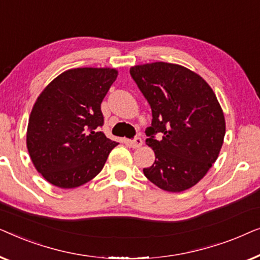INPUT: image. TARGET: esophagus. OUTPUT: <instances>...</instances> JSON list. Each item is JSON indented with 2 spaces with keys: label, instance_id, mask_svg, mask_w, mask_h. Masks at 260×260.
<instances>
[{
  "label": "esophagus",
  "instance_id": "esophagus-1",
  "mask_svg": "<svg viewBox=\"0 0 260 260\" xmlns=\"http://www.w3.org/2000/svg\"><path fill=\"white\" fill-rule=\"evenodd\" d=\"M142 143H143V142H142V138H141V137H135L134 140L129 141L130 147H131V148H134V149L140 148L141 145H142Z\"/></svg>",
  "mask_w": 260,
  "mask_h": 260
}]
</instances>
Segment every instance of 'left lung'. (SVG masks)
<instances>
[{
	"mask_svg": "<svg viewBox=\"0 0 260 260\" xmlns=\"http://www.w3.org/2000/svg\"><path fill=\"white\" fill-rule=\"evenodd\" d=\"M130 74L152 113L145 142L155 162L144 175L173 193L193 187L216 161L225 137V117L214 92L199 74L175 63L134 66Z\"/></svg>",
	"mask_w": 260,
	"mask_h": 260,
	"instance_id": "8db88e82",
	"label": "left lung"
}]
</instances>
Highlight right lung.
<instances>
[{"mask_svg": "<svg viewBox=\"0 0 260 260\" xmlns=\"http://www.w3.org/2000/svg\"><path fill=\"white\" fill-rule=\"evenodd\" d=\"M113 69L83 67L56 77L31 110L27 148L39 173L59 188H76L101 173L117 142L105 136L101 104Z\"/></svg>", "mask_w": 260, "mask_h": 260, "instance_id": "obj_1", "label": "right lung"}]
</instances>
